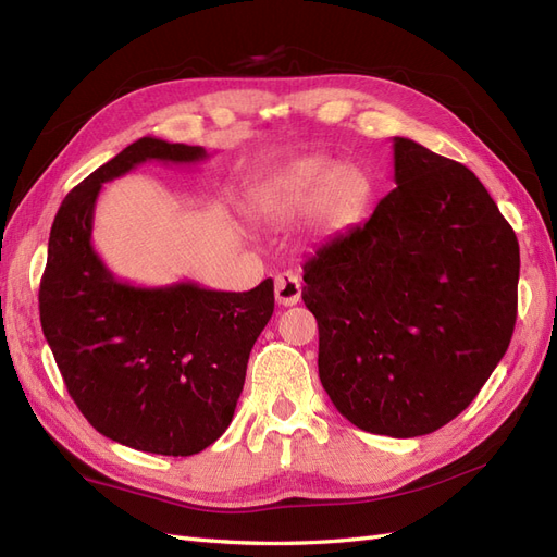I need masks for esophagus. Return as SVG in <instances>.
Returning <instances> with one entry per match:
<instances>
[{
	"label": "esophagus",
	"mask_w": 557,
	"mask_h": 557,
	"mask_svg": "<svg viewBox=\"0 0 557 557\" xmlns=\"http://www.w3.org/2000/svg\"><path fill=\"white\" fill-rule=\"evenodd\" d=\"M274 295L276 301L283 307H295L301 299V283L293 272H283L274 281Z\"/></svg>",
	"instance_id": "34e87169"
}]
</instances>
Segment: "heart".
<instances>
[{
    "mask_svg": "<svg viewBox=\"0 0 557 557\" xmlns=\"http://www.w3.org/2000/svg\"><path fill=\"white\" fill-rule=\"evenodd\" d=\"M369 195L372 181L358 164L339 162L327 170V160L305 158L264 178L252 190L248 207L272 221L309 211L318 230L336 232L358 221Z\"/></svg>",
    "mask_w": 557,
    "mask_h": 557,
    "instance_id": "b5f03b06",
    "label": "heart"
}]
</instances>
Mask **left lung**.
<instances>
[{
	"instance_id": "left-lung-1",
	"label": "left lung",
	"mask_w": 557,
	"mask_h": 557,
	"mask_svg": "<svg viewBox=\"0 0 557 557\" xmlns=\"http://www.w3.org/2000/svg\"><path fill=\"white\" fill-rule=\"evenodd\" d=\"M393 158L397 188L364 225L315 250L301 299L336 411L411 440L462 413L507 352L520 250L465 164L404 137Z\"/></svg>"
}]
</instances>
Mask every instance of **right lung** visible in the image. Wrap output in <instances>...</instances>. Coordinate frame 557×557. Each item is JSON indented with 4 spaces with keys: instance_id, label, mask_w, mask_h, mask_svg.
<instances>
[{
    "instance_id": "add662e5",
    "label": "right lung",
    "mask_w": 557,
    "mask_h": 557,
    "mask_svg": "<svg viewBox=\"0 0 557 557\" xmlns=\"http://www.w3.org/2000/svg\"><path fill=\"white\" fill-rule=\"evenodd\" d=\"M201 146L141 137L64 197L39 290L44 336L88 423L134 450L185 458L232 423L252 344L274 313V281L246 293L195 281L144 288L92 246L102 185L137 164H197Z\"/></svg>"
}]
</instances>
